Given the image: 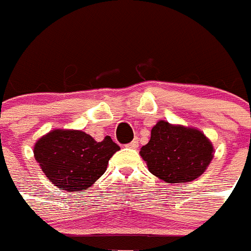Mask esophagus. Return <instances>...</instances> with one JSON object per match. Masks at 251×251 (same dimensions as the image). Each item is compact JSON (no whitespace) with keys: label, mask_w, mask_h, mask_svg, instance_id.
Here are the masks:
<instances>
[{"label":"esophagus","mask_w":251,"mask_h":251,"mask_svg":"<svg viewBox=\"0 0 251 251\" xmlns=\"http://www.w3.org/2000/svg\"><path fill=\"white\" fill-rule=\"evenodd\" d=\"M138 146H139L138 145V139L134 138L132 142H130V143H128L127 147L128 148H137V147H138Z\"/></svg>","instance_id":"34e87169"}]
</instances>
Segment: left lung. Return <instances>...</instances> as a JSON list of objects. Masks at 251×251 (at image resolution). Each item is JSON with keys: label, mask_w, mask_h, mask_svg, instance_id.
I'll list each match as a JSON object with an SVG mask.
<instances>
[{"label": "left lung", "mask_w": 251, "mask_h": 251, "mask_svg": "<svg viewBox=\"0 0 251 251\" xmlns=\"http://www.w3.org/2000/svg\"><path fill=\"white\" fill-rule=\"evenodd\" d=\"M139 153L151 174L165 182L181 183L194 181L205 172L214 148L200 130L159 121Z\"/></svg>", "instance_id": "obj_1"}]
</instances>
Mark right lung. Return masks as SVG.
Instances as JSON below:
<instances>
[{
    "label": "right lung",
    "mask_w": 251,
    "mask_h": 251,
    "mask_svg": "<svg viewBox=\"0 0 251 251\" xmlns=\"http://www.w3.org/2000/svg\"><path fill=\"white\" fill-rule=\"evenodd\" d=\"M119 150L109 136L97 142L81 130L55 129L36 142L34 154L52 185L75 192L90 187Z\"/></svg>",
    "instance_id": "obj_1"
}]
</instances>
